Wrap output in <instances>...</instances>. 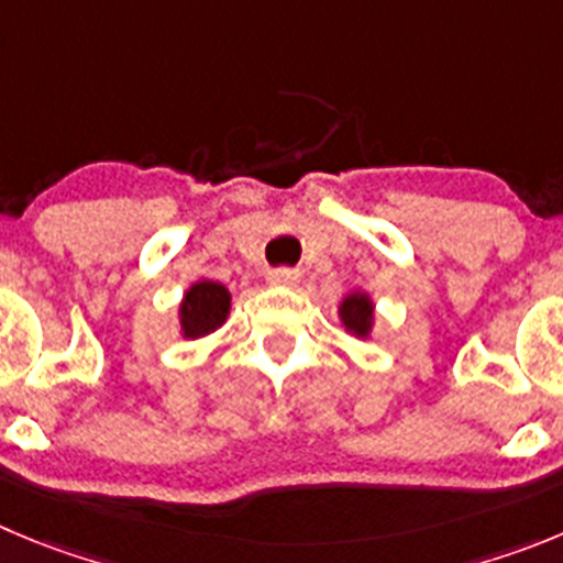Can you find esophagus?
Segmentation results:
<instances>
[{
	"label": "esophagus",
	"mask_w": 563,
	"mask_h": 563,
	"mask_svg": "<svg viewBox=\"0 0 563 563\" xmlns=\"http://www.w3.org/2000/svg\"><path fill=\"white\" fill-rule=\"evenodd\" d=\"M266 277H269V283H275V286H297L299 269H288V266H280V269H272Z\"/></svg>",
	"instance_id": "34e87169"
}]
</instances>
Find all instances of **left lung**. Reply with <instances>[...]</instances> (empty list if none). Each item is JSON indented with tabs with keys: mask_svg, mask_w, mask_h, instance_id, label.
Here are the masks:
<instances>
[{
	"mask_svg": "<svg viewBox=\"0 0 563 563\" xmlns=\"http://www.w3.org/2000/svg\"><path fill=\"white\" fill-rule=\"evenodd\" d=\"M341 324L358 339H366L372 333V322H375V306H372L369 294L353 291L341 299L339 308Z\"/></svg>",
	"mask_w": 563,
	"mask_h": 563,
	"instance_id": "8db88e82",
	"label": "left lung"
}]
</instances>
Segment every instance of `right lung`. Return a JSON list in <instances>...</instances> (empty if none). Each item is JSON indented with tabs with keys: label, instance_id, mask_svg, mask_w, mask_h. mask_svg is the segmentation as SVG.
I'll return each mask as SVG.
<instances>
[{
	"label": "right lung",
	"instance_id": "right-lung-1",
	"mask_svg": "<svg viewBox=\"0 0 563 563\" xmlns=\"http://www.w3.org/2000/svg\"><path fill=\"white\" fill-rule=\"evenodd\" d=\"M230 313V291L222 283L199 280L186 291L180 302L183 339H199L224 324Z\"/></svg>",
	"mask_w": 563,
	"mask_h": 563
}]
</instances>
